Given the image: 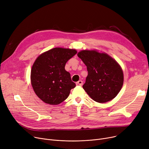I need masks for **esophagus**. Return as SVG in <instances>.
Returning <instances> with one entry per match:
<instances>
[{"instance_id":"1","label":"esophagus","mask_w":149,"mask_h":149,"mask_svg":"<svg viewBox=\"0 0 149 149\" xmlns=\"http://www.w3.org/2000/svg\"><path fill=\"white\" fill-rule=\"evenodd\" d=\"M83 81H81V80H79L78 82L76 83V84L77 86H81L83 85Z\"/></svg>"}]
</instances>
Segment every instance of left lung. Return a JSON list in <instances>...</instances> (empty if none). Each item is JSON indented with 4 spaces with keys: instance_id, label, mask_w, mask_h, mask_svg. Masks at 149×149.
Masks as SVG:
<instances>
[{
    "instance_id": "1",
    "label": "left lung",
    "mask_w": 149,
    "mask_h": 149,
    "mask_svg": "<svg viewBox=\"0 0 149 149\" xmlns=\"http://www.w3.org/2000/svg\"><path fill=\"white\" fill-rule=\"evenodd\" d=\"M77 55L87 66L88 75L83 87L88 96L102 103L114 99L124 83L123 71L118 62L97 50H84Z\"/></svg>"
}]
</instances>
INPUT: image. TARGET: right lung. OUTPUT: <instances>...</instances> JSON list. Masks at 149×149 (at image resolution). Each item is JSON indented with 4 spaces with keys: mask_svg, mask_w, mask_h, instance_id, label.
<instances>
[{
    "mask_svg": "<svg viewBox=\"0 0 149 149\" xmlns=\"http://www.w3.org/2000/svg\"><path fill=\"white\" fill-rule=\"evenodd\" d=\"M77 53L75 49L56 47L41 54L31 71V83L36 95L45 103L59 104L75 87L66 63Z\"/></svg>",
    "mask_w": 149,
    "mask_h": 149,
    "instance_id": "add662e5",
    "label": "right lung"
}]
</instances>
